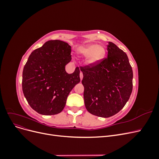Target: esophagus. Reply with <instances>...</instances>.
I'll return each mask as SVG.
<instances>
[{"instance_id":"1","label":"esophagus","mask_w":159,"mask_h":159,"mask_svg":"<svg viewBox=\"0 0 159 159\" xmlns=\"http://www.w3.org/2000/svg\"><path fill=\"white\" fill-rule=\"evenodd\" d=\"M80 80L81 81V80H82V78H83V73L81 71L80 72Z\"/></svg>"}]
</instances>
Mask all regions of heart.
Wrapping results in <instances>:
<instances>
[{
  "label": "heart",
  "instance_id": "1",
  "mask_svg": "<svg viewBox=\"0 0 159 159\" xmlns=\"http://www.w3.org/2000/svg\"><path fill=\"white\" fill-rule=\"evenodd\" d=\"M77 54L80 57H88L87 62L89 65H95L103 58L105 54V50L102 46H98V44H88L80 47L77 50Z\"/></svg>",
  "mask_w": 159,
  "mask_h": 159
}]
</instances>
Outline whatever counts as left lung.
Here are the masks:
<instances>
[{
  "instance_id": "1",
  "label": "left lung",
  "mask_w": 159,
  "mask_h": 159,
  "mask_svg": "<svg viewBox=\"0 0 159 159\" xmlns=\"http://www.w3.org/2000/svg\"><path fill=\"white\" fill-rule=\"evenodd\" d=\"M107 57L95 65L80 66L88 111L109 117L125 105L133 90V70L125 52L109 42Z\"/></svg>"
}]
</instances>
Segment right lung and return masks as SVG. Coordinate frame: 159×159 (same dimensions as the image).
I'll return each instance as SVG.
<instances>
[{"mask_svg": "<svg viewBox=\"0 0 159 159\" xmlns=\"http://www.w3.org/2000/svg\"><path fill=\"white\" fill-rule=\"evenodd\" d=\"M71 52L68 43L49 40L28 57L23 69L22 87L28 104L37 113H60L70 91L80 83L78 67L71 74L65 70L71 60Z\"/></svg>", "mask_w": 159, "mask_h": 159, "instance_id": "1", "label": "right lung"}]
</instances>
